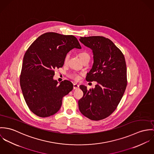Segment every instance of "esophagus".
<instances>
[{"label":"esophagus","instance_id":"obj_1","mask_svg":"<svg viewBox=\"0 0 154 154\" xmlns=\"http://www.w3.org/2000/svg\"><path fill=\"white\" fill-rule=\"evenodd\" d=\"M73 88L74 90H78L79 88V85L77 84H74L73 85Z\"/></svg>","mask_w":154,"mask_h":154}]
</instances>
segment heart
Segmentation results:
<instances>
[{
  "mask_svg": "<svg viewBox=\"0 0 154 154\" xmlns=\"http://www.w3.org/2000/svg\"><path fill=\"white\" fill-rule=\"evenodd\" d=\"M69 54L66 55V57L64 58V63H67V61L69 60ZM79 57L81 59V60L83 61L86 58H90V56H89V55L87 52H82L79 54ZM70 77L73 79H74V80H80L79 75H78L76 73H72V74H70Z\"/></svg>",
  "mask_w": 154,
  "mask_h": 154,
  "instance_id": "b5f03b06",
  "label": "heart"
}]
</instances>
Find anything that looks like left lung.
<instances>
[{
  "label": "left lung",
  "mask_w": 154,
  "mask_h": 154,
  "mask_svg": "<svg viewBox=\"0 0 154 154\" xmlns=\"http://www.w3.org/2000/svg\"><path fill=\"white\" fill-rule=\"evenodd\" d=\"M80 41L93 54L87 82H97L94 88L81 85L83 97L79 100L80 112L93 120L103 119L116 109L127 85L126 65L123 54L114 43L100 36L80 37Z\"/></svg>",
  "instance_id": "obj_1"
}]
</instances>
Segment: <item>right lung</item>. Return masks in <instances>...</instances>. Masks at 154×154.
<instances>
[{"instance_id": "1", "label": "right lung", "mask_w": 154, "mask_h": 154, "mask_svg": "<svg viewBox=\"0 0 154 154\" xmlns=\"http://www.w3.org/2000/svg\"><path fill=\"white\" fill-rule=\"evenodd\" d=\"M82 47L73 35L47 32L39 36L25 52L20 77L23 97L29 109L41 118L56 113L63 97L72 90L68 80H54V69L62 67L67 54Z\"/></svg>"}]
</instances>
